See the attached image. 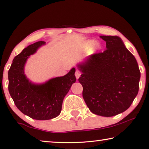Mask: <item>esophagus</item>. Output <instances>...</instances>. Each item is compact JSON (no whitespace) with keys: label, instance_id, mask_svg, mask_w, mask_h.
<instances>
[{"label":"esophagus","instance_id":"obj_1","mask_svg":"<svg viewBox=\"0 0 149 149\" xmlns=\"http://www.w3.org/2000/svg\"><path fill=\"white\" fill-rule=\"evenodd\" d=\"M75 77H76L77 79H78V78H79L81 75V72L79 71V70H76V71H75Z\"/></svg>","mask_w":149,"mask_h":149}]
</instances>
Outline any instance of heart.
Returning a JSON list of instances; mask_svg holds the SVG:
<instances>
[{"label": "heart", "mask_w": 149, "mask_h": 149, "mask_svg": "<svg viewBox=\"0 0 149 149\" xmlns=\"http://www.w3.org/2000/svg\"><path fill=\"white\" fill-rule=\"evenodd\" d=\"M98 47V45L97 44V42L94 41H90L87 42L85 45V49L86 50H90L91 49H92L93 47Z\"/></svg>", "instance_id": "1"}]
</instances>
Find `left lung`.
<instances>
[{
    "instance_id": "1",
    "label": "left lung",
    "mask_w": 149,
    "mask_h": 149,
    "mask_svg": "<svg viewBox=\"0 0 149 149\" xmlns=\"http://www.w3.org/2000/svg\"><path fill=\"white\" fill-rule=\"evenodd\" d=\"M107 49L78 65L83 97L93 114L114 116L130 108L139 88L140 70L119 37L100 36Z\"/></svg>"
}]
</instances>
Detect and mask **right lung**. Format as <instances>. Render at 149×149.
<instances>
[{
	"label": "right lung",
	"mask_w": 149,
	"mask_h": 149,
	"mask_svg": "<svg viewBox=\"0 0 149 149\" xmlns=\"http://www.w3.org/2000/svg\"><path fill=\"white\" fill-rule=\"evenodd\" d=\"M45 43L41 41L25 48L14 58L8 71V91L15 105L25 115L38 120L52 119L60 114L63 100L76 81L75 68L42 85L27 79L24 69L27 58Z\"/></svg>",
	"instance_id": "obj_1"
}]
</instances>
